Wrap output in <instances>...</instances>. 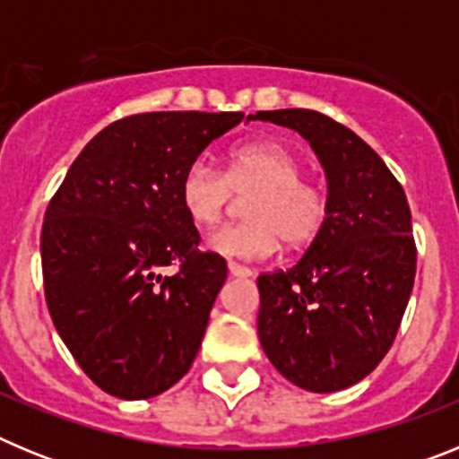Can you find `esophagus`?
<instances>
[{
    "label": "esophagus",
    "mask_w": 459,
    "mask_h": 459,
    "mask_svg": "<svg viewBox=\"0 0 459 459\" xmlns=\"http://www.w3.org/2000/svg\"><path fill=\"white\" fill-rule=\"evenodd\" d=\"M227 271H230V275H234V278H250V275H253V271H250L248 266H241L237 264V262H230V264H227Z\"/></svg>",
    "instance_id": "obj_1"
}]
</instances>
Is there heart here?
Segmentation results:
<instances>
[{
    "label": "heart",
    "mask_w": 459,
    "mask_h": 459,
    "mask_svg": "<svg viewBox=\"0 0 459 459\" xmlns=\"http://www.w3.org/2000/svg\"><path fill=\"white\" fill-rule=\"evenodd\" d=\"M254 193L243 202L237 225L216 230L206 246L222 257L264 259L280 238L287 248H306L319 237L328 218V200L319 186L303 179V163L275 142H253L227 158L225 174L204 158L181 177V206L200 227L216 225L225 216L234 193Z\"/></svg>",
    "instance_id": "b5f03b06"
}]
</instances>
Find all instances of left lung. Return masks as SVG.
<instances>
[{"instance_id": "8db88e82", "label": "left lung", "mask_w": 459, "mask_h": 459, "mask_svg": "<svg viewBox=\"0 0 459 459\" xmlns=\"http://www.w3.org/2000/svg\"><path fill=\"white\" fill-rule=\"evenodd\" d=\"M310 142L326 174L328 218L287 271L257 278V333L275 370L312 393L354 386L391 350L416 275L403 186L354 131L315 109H269Z\"/></svg>"}]
</instances>
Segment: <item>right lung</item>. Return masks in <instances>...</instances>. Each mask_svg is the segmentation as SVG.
<instances>
[{
  "label": "right lung",
  "instance_id": "right-lung-1",
  "mask_svg": "<svg viewBox=\"0 0 459 459\" xmlns=\"http://www.w3.org/2000/svg\"><path fill=\"white\" fill-rule=\"evenodd\" d=\"M243 112H147L80 152L46 211L40 262L56 333L109 395L147 400L193 366L225 259L200 253L186 169ZM179 264L174 276L162 269Z\"/></svg>",
  "mask_w": 459,
  "mask_h": 459
}]
</instances>
